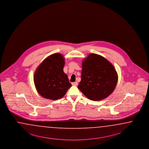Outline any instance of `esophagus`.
I'll use <instances>...</instances> for the list:
<instances>
[{
	"label": "esophagus",
	"mask_w": 149,
	"mask_h": 149,
	"mask_svg": "<svg viewBox=\"0 0 149 149\" xmlns=\"http://www.w3.org/2000/svg\"><path fill=\"white\" fill-rule=\"evenodd\" d=\"M72 86H77L78 83H77V82H72Z\"/></svg>",
	"instance_id": "obj_1"
}]
</instances>
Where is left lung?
I'll use <instances>...</instances> for the list:
<instances>
[{
    "label": "left lung",
    "mask_w": 149,
    "mask_h": 149,
    "mask_svg": "<svg viewBox=\"0 0 149 149\" xmlns=\"http://www.w3.org/2000/svg\"><path fill=\"white\" fill-rule=\"evenodd\" d=\"M117 81L115 68L103 56L91 54L83 59L77 87L87 98L95 101L106 98L113 93Z\"/></svg>",
    "instance_id": "obj_1"
}]
</instances>
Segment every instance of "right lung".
I'll return each mask as SVG.
<instances>
[{"label":"right lung","instance_id":"right-lung-1","mask_svg":"<svg viewBox=\"0 0 149 149\" xmlns=\"http://www.w3.org/2000/svg\"><path fill=\"white\" fill-rule=\"evenodd\" d=\"M65 59L56 53L48 56L37 67L34 74L36 90L46 99L57 100L66 94L72 86L63 72Z\"/></svg>","mask_w":149,"mask_h":149}]
</instances>
